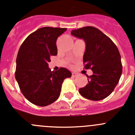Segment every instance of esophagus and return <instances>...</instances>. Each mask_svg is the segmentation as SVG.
I'll list each match as a JSON object with an SVG mask.
<instances>
[{
    "label": "esophagus",
    "instance_id": "esophagus-1",
    "mask_svg": "<svg viewBox=\"0 0 135 135\" xmlns=\"http://www.w3.org/2000/svg\"><path fill=\"white\" fill-rule=\"evenodd\" d=\"M72 76L74 77V78H75V77L78 76V74H76V73H75V72H73L72 73Z\"/></svg>",
    "mask_w": 135,
    "mask_h": 135
}]
</instances>
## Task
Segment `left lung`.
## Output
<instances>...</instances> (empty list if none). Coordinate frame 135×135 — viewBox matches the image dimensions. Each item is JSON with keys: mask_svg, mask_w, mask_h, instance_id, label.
Here are the masks:
<instances>
[{"mask_svg": "<svg viewBox=\"0 0 135 135\" xmlns=\"http://www.w3.org/2000/svg\"><path fill=\"white\" fill-rule=\"evenodd\" d=\"M71 34L84 40V68L91 69L93 73L87 76L88 83L79 89V93L93 101L106 98L113 91L122 74L123 67L117 47L108 36L93 26L73 30Z\"/></svg>", "mask_w": 135, "mask_h": 135, "instance_id": "left-lung-1", "label": "left lung"}]
</instances>
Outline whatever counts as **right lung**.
I'll return each mask as SVG.
<instances>
[{"label": "right lung", "instance_id": "obj_1", "mask_svg": "<svg viewBox=\"0 0 135 135\" xmlns=\"http://www.w3.org/2000/svg\"><path fill=\"white\" fill-rule=\"evenodd\" d=\"M67 28L43 27L28 36L16 57L15 78L24 97L36 105L44 107L58 99L64 79L71 76L61 68L51 71L50 57L56 56V41Z\"/></svg>", "mask_w": 135, "mask_h": 135}]
</instances>
